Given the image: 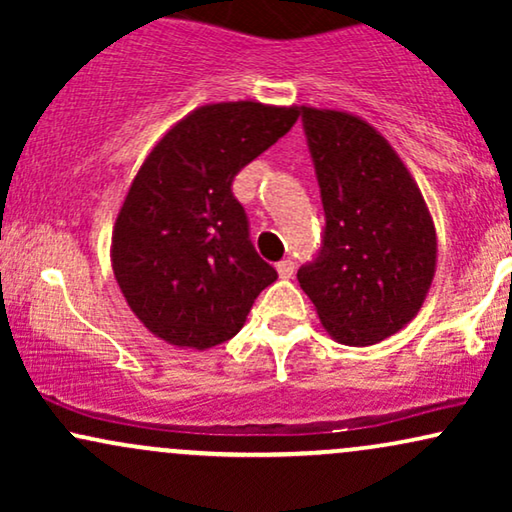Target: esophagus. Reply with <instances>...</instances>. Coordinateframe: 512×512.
<instances>
[{
	"mask_svg": "<svg viewBox=\"0 0 512 512\" xmlns=\"http://www.w3.org/2000/svg\"><path fill=\"white\" fill-rule=\"evenodd\" d=\"M276 272H279L281 279H291L293 272H296V264H293V260H281L276 264Z\"/></svg>",
	"mask_w": 512,
	"mask_h": 512,
	"instance_id": "34e87169",
	"label": "esophagus"
}]
</instances>
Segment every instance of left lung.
Returning <instances> with one entry per match:
<instances>
[{
  "label": "left lung",
  "mask_w": 512,
  "mask_h": 512,
  "mask_svg": "<svg viewBox=\"0 0 512 512\" xmlns=\"http://www.w3.org/2000/svg\"><path fill=\"white\" fill-rule=\"evenodd\" d=\"M325 238L298 269L334 342L370 346L402 330L424 305L438 260L433 216L390 142L344 110L301 105Z\"/></svg>",
  "instance_id": "1"
}]
</instances>
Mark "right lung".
<instances>
[{
  "label": "right lung",
  "mask_w": 512,
  "mask_h": 512,
  "mask_svg": "<svg viewBox=\"0 0 512 512\" xmlns=\"http://www.w3.org/2000/svg\"><path fill=\"white\" fill-rule=\"evenodd\" d=\"M298 115V105H199L144 158L117 211L110 262L127 305L158 339L197 351L226 342L276 281L231 185Z\"/></svg>",
  "instance_id": "add662e5"
}]
</instances>
